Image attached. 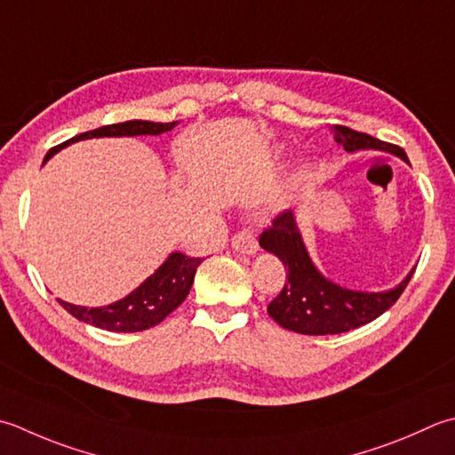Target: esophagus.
<instances>
[{
    "label": "esophagus",
    "mask_w": 455,
    "mask_h": 455,
    "mask_svg": "<svg viewBox=\"0 0 455 455\" xmlns=\"http://www.w3.org/2000/svg\"><path fill=\"white\" fill-rule=\"evenodd\" d=\"M233 248L243 254H256L258 252L256 236L251 233V230H240V233L233 236Z\"/></svg>",
    "instance_id": "1"
}]
</instances>
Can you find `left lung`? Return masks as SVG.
Wrapping results in <instances>:
<instances>
[{
  "label": "left lung",
  "instance_id": "8db88e82",
  "mask_svg": "<svg viewBox=\"0 0 455 455\" xmlns=\"http://www.w3.org/2000/svg\"><path fill=\"white\" fill-rule=\"evenodd\" d=\"M333 132L337 144L349 154L359 149H380L408 162L403 148L387 144L369 133L347 126H333ZM260 246L278 256L288 268L286 283L270 301L268 314L283 329L304 335H335L371 323L396 304L414 274L412 270L396 288L387 291H353L337 286L311 262L291 211L274 217L272 227L260 235Z\"/></svg>",
  "mask_w": 455,
  "mask_h": 455
}]
</instances>
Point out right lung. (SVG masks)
Returning <instances> with one entry per match:
<instances>
[{
  "label": "right lung",
  "instance_id": "1",
  "mask_svg": "<svg viewBox=\"0 0 455 455\" xmlns=\"http://www.w3.org/2000/svg\"><path fill=\"white\" fill-rule=\"evenodd\" d=\"M177 122H148V120H130L122 124H110V126H102L98 130H91L78 136L67 140L65 144L55 146L49 149L44 156V162L55 156L59 149L75 144L78 140L88 138H120V136H159V133L173 130ZM43 162V164H44ZM201 258H191L181 252H172L167 260L159 266V268L149 275L146 282L133 290L130 296L124 299L114 301L110 306L104 307H84V306H73L68 301L59 299V304L65 307L70 315L76 317L78 322L91 323L94 327L106 329V331H122V333H133L144 331V329L154 327L162 323L164 319L180 307L187 293L193 286L195 272H197Z\"/></svg>",
  "mask_w": 455,
  "mask_h": 455
}]
</instances>
